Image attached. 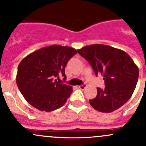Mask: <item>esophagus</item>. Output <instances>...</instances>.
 <instances>
[{
  "label": "esophagus",
  "mask_w": 146,
  "mask_h": 146,
  "mask_svg": "<svg viewBox=\"0 0 146 146\" xmlns=\"http://www.w3.org/2000/svg\"><path fill=\"white\" fill-rule=\"evenodd\" d=\"M78 88H80V90H83L85 89V88H86V87H85V85H80V86H78Z\"/></svg>",
  "instance_id": "obj_1"
}]
</instances>
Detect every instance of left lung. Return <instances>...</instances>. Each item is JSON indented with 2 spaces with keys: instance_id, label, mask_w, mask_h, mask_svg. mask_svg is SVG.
<instances>
[{
  "instance_id": "obj_1",
  "label": "left lung",
  "mask_w": 146,
  "mask_h": 146,
  "mask_svg": "<svg viewBox=\"0 0 146 146\" xmlns=\"http://www.w3.org/2000/svg\"><path fill=\"white\" fill-rule=\"evenodd\" d=\"M92 66L95 76L101 75L105 88H98V95L90 100L95 110L110 113L118 110L132 96L139 75L138 66L123 50L95 44L78 50Z\"/></svg>"
}]
</instances>
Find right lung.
<instances>
[{
	"instance_id": "1",
	"label": "right lung",
	"mask_w": 146,
	"mask_h": 146,
	"mask_svg": "<svg viewBox=\"0 0 146 146\" xmlns=\"http://www.w3.org/2000/svg\"><path fill=\"white\" fill-rule=\"evenodd\" d=\"M77 51L67 46L54 44L41 48L25 57L17 67L16 82L29 104L42 111H51L66 104L71 86L61 84L58 76Z\"/></svg>"
}]
</instances>
